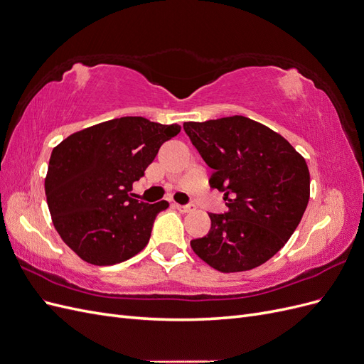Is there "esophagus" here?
<instances>
[{"instance_id":"34e87169","label":"esophagus","mask_w":364,"mask_h":364,"mask_svg":"<svg viewBox=\"0 0 364 364\" xmlns=\"http://www.w3.org/2000/svg\"><path fill=\"white\" fill-rule=\"evenodd\" d=\"M174 208L178 209V211L185 213V214L194 211V206H191V205H179V203H174Z\"/></svg>"}]
</instances>
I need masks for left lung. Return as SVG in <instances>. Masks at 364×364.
<instances>
[{
	"label": "left lung",
	"mask_w": 364,
	"mask_h": 364,
	"mask_svg": "<svg viewBox=\"0 0 364 364\" xmlns=\"http://www.w3.org/2000/svg\"><path fill=\"white\" fill-rule=\"evenodd\" d=\"M214 170L209 185L225 193L228 213L209 214L211 229L191 240L196 255L223 273L269 261L299 225L310 200V171L290 142L267 126L234 115L183 123Z\"/></svg>",
	"instance_id": "8db88e82"
}]
</instances>
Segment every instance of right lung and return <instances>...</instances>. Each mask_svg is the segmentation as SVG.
<instances>
[{
	"label": "right lung",
	"instance_id": "right-lung-1",
	"mask_svg": "<svg viewBox=\"0 0 364 364\" xmlns=\"http://www.w3.org/2000/svg\"><path fill=\"white\" fill-rule=\"evenodd\" d=\"M179 132L178 124L123 117L75 132L53 149L46 178L51 220L83 261L114 266L147 246L168 202L132 199V185Z\"/></svg>",
	"mask_w": 364,
	"mask_h": 364
}]
</instances>
